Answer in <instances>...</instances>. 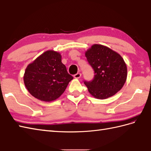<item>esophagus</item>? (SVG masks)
<instances>
[{
  "label": "esophagus",
  "instance_id": "obj_1",
  "mask_svg": "<svg viewBox=\"0 0 151 151\" xmlns=\"http://www.w3.org/2000/svg\"><path fill=\"white\" fill-rule=\"evenodd\" d=\"M81 73H76V74H75V75H74V78H76V79H78V78H81Z\"/></svg>",
  "mask_w": 151,
  "mask_h": 151
}]
</instances>
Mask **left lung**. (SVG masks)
Returning <instances> with one entry per match:
<instances>
[{
    "label": "left lung",
    "instance_id": "obj_1",
    "mask_svg": "<svg viewBox=\"0 0 151 151\" xmlns=\"http://www.w3.org/2000/svg\"><path fill=\"white\" fill-rule=\"evenodd\" d=\"M85 56L95 71L93 81H85L93 97L105 99L121 90L127 78V67L119 54L108 47L94 44Z\"/></svg>",
    "mask_w": 151,
    "mask_h": 151
}]
</instances>
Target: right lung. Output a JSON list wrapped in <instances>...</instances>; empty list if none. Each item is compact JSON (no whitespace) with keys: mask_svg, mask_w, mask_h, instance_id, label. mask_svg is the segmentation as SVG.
I'll return each instance as SVG.
<instances>
[{"mask_svg":"<svg viewBox=\"0 0 151 151\" xmlns=\"http://www.w3.org/2000/svg\"><path fill=\"white\" fill-rule=\"evenodd\" d=\"M73 78L62 62V55L53 50H47L28 64L23 76L28 92L45 102L58 99Z\"/></svg>","mask_w":151,"mask_h":151,"instance_id":"obj_1","label":"right lung"}]
</instances>
